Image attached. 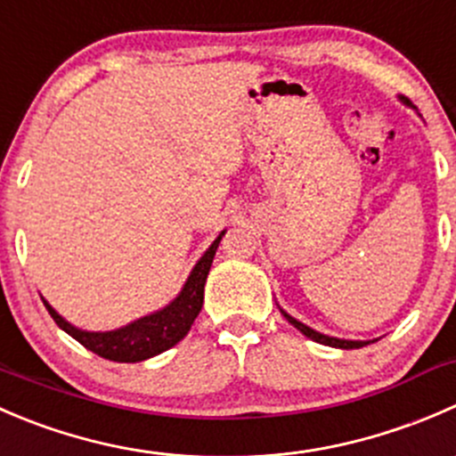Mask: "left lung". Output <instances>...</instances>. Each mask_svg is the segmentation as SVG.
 <instances>
[{
  "mask_svg": "<svg viewBox=\"0 0 456 456\" xmlns=\"http://www.w3.org/2000/svg\"><path fill=\"white\" fill-rule=\"evenodd\" d=\"M403 99V97H401ZM283 317L288 319V322L292 323V326L297 328V330L301 332V335H305L308 339L317 341V344H323V346H332V348H344V350H353V348H363V346H368V341H346V339H337V337H328V335H322V332L313 330V328L304 326L301 322H297V319H292L290 314L283 313Z\"/></svg>",
  "mask_w": 456,
  "mask_h": 456,
  "instance_id": "obj_1",
  "label": "left lung"
}]
</instances>
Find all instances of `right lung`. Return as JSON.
<instances>
[{"mask_svg": "<svg viewBox=\"0 0 456 456\" xmlns=\"http://www.w3.org/2000/svg\"><path fill=\"white\" fill-rule=\"evenodd\" d=\"M222 234L215 239L213 246L206 250V255L197 261L191 277H188L186 286H183L182 295H179L173 304L166 305L159 313L137 319V322L128 323V326L119 328V330H79V328L70 326L66 319H61L46 301H44V305H46V310L51 313V317L55 319V323L61 330L69 332L73 339L79 341V344L84 346V348H88L90 353L99 354V357L108 359V362L137 363L143 362V359H151L155 357V354L164 353V350L173 348V346L179 344V341L188 335V330H191L192 322H195L201 305H204L206 277H208L210 273V265H213L215 252H217L219 241H222Z\"/></svg>", "mask_w": 456, "mask_h": 456, "instance_id": "add662e5", "label": "right lung"}]
</instances>
